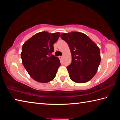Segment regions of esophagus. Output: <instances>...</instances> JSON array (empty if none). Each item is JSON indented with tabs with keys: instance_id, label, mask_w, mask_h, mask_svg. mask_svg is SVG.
<instances>
[{
	"instance_id": "obj_1",
	"label": "esophagus",
	"mask_w": 120,
	"mask_h": 120,
	"mask_svg": "<svg viewBox=\"0 0 120 120\" xmlns=\"http://www.w3.org/2000/svg\"><path fill=\"white\" fill-rule=\"evenodd\" d=\"M59 58L61 60H62V59H63V56H59Z\"/></svg>"
}]
</instances>
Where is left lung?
<instances>
[{
  "label": "left lung",
  "instance_id": "8db88e82",
  "mask_svg": "<svg viewBox=\"0 0 120 120\" xmlns=\"http://www.w3.org/2000/svg\"><path fill=\"white\" fill-rule=\"evenodd\" d=\"M61 38L68 43L72 61L67 69L70 78L77 83H85L95 76L101 62L99 48L88 36L81 32L62 33Z\"/></svg>",
  "mask_w": 120,
  "mask_h": 120
}]
</instances>
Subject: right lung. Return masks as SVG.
<instances>
[{
  "mask_svg": "<svg viewBox=\"0 0 120 120\" xmlns=\"http://www.w3.org/2000/svg\"><path fill=\"white\" fill-rule=\"evenodd\" d=\"M60 33L41 32L25 42L21 54L22 63L28 74L36 82L46 83L55 78L60 62L52 54L53 44Z\"/></svg>",
  "mask_w": 120,
  "mask_h": 120,
  "instance_id": "add662e5",
  "label": "right lung"
}]
</instances>
